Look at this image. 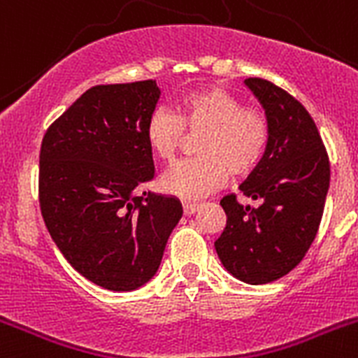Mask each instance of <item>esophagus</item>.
Segmentation results:
<instances>
[{
    "instance_id": "esophagus-1",
    "label": "esophagus",
    "mask_w": 358,
    "mask_h": 358,
    "mask_svg": "<svg viewBox=\"0 0 358 358\" xmlns=\"http://www.w3.org/2000/svg\"><path fill=\"white\" fill-rule=\"evenodd\" d=\"M199 208H201V204H197V202H182V210H185V215H194Z\"/></svg>"
}]
</instances>
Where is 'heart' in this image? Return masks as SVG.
Wrapping results in <instances>:
<instances>
[{"mask_svg": "<svg viewBox=\"0 0 358 358\" xmlns=\"http://www.w3.org/2000/svg\"><path fill=\"white\" fill-rule=\"evenodd\" d=\"M186 132L202 131L199 156L177 163L161 177V188L176 197L201 199L227 181L248 176L264 161L271 143V123L258 107L242 106L235 94L206 85L182 94L176 113L156 107L145 123V141L156 159L170 163Z\"/></svg>", "mask_w": 358, "mask_h": 358, "instance_id": "b5f03b06", "label": "heart"}]
</instances>
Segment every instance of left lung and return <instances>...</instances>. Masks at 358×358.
I'll use <instances>...</instances> for the list:
<instances>
[{"mask_svg":"<svg viewBox=\"0 0 358 358\" xmlns=\"http://www.w3.org/2000/svg\"><path fill=\"white\" fill-rule=\"evenodd\" d=\"M271 123V143L258 169L240 185L260 206L226 195V227L215 240L224 267L249 285L285 276L317 235L330 186V159L314 120L292 94L264 78H245Z\"/></svg>","mask_w":358,"mask_h":358,"instance_id":"8db88e82","label":"left lung"}]
</instances>
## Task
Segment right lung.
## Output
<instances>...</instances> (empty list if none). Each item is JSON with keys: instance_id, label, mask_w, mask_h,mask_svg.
<instances>
[{"instance_id": "right-lung-1", "label": "right lung", "mask_w": 358, "mask_h": 358, "mask_svg": "<svg viewBox=\"0 0 358 358\" xmlns=\"http://www.w3.org/2000/svg\"><path fill=\"white\" fill-rule=\"evenodd\" d=\"M154 80L94 85L46 131L39 206L57 248L82 276L115 292L145 285L182 217L176 197L140 192L154 177L145 123Z\"/></svg>"}]
</instances>
